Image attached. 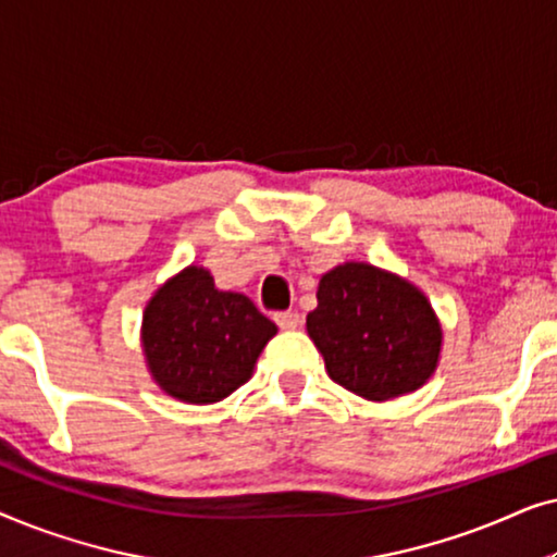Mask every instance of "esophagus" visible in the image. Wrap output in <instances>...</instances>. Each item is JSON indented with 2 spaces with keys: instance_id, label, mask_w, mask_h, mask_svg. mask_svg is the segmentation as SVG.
<instances>
[{
  "instance_id": "1",
  "label": "esophagus",
  "mask_w": 557,
  "mask_h": 557,
  "mask_svg": "<svg viewBox=\"0 0 557 557\" xmlns=\"http://www.w3.org/2000/svg\"><path fill=\"white\" fill-rule=\"evenodd\" d=\"M273 319H276V324L281 326V330H296V326L301 324L299 311H278Z\"/></svg>"
}]
</instances>
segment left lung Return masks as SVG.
<instances>
[{
    "instance_id": "obj_1",
    "label": "left lung",
    "mask_w": 557,
    "mask_h": 557,
    "mask_svg": "<svg viewBox=\"0 0 557 557\" xmlns=\"http://www.w3.org/2000/svg\"><path fill=\"white\" fill-rule=\"evenodd\" d=\"M307 332L326 375L375 403L429 383L444 347L429 296L398 273L362 261L339 263L319 278Z\"/></svg>"
}]
</instances>
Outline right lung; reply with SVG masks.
<instances>
[{
    "mask_svg": "<svg viewBox=\"0 0 557 557\" xmlns=\"http://www.w3.org/2000/svg\"><path fill=\"white\" fill-rule=\"evenodd\" d=\"M278 326L246 294L223 292L205 265H187L151 294L141 317V352L159 391L210 406L253 375Z\"/></svg>",
    "mask_w": 557,
    "mask_h": 557,
    "instance_id": "1",
    "label": "right lung"
}]
</instances>
